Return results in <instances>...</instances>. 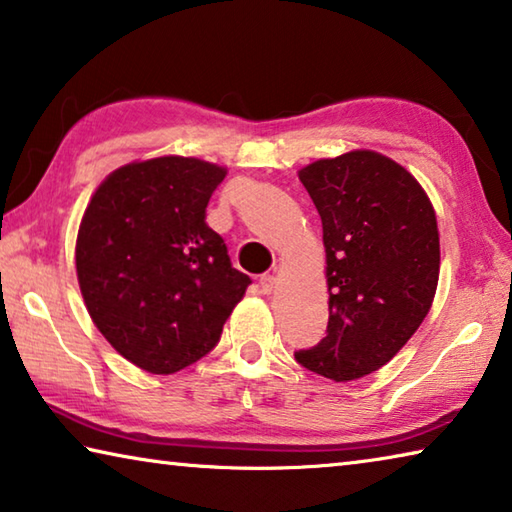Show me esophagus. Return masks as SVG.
<instances>
[{
  "mask_svg": "<svg viewBox=\"0 0 512 512\" xmlns=\"http://www.w3.org/2000/svg\"><path fill=\"white\" fill-rule=\"evenodd\" d=\"M275 275H262L259 277V289H262V293H271L275 289Z\"/></svg>",
  "mask_w": 512,
  "mask_h": 512,
  "instance_id": "obj_1",
  "label": "esophagus"
}]
</instances>
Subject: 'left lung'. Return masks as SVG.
I'll list each match as a JSON object with an SVG mask.
<instances>
[{"label": "left lung", "instance_id": "8db88e82", "mask_svg": "<svg viewBox=\"0 0 512 512\" xmlns=\"http://www.w3.org/2000/svg\"><path fill=\"white\" fill-rule=\"evenodd\" d=\"M323 221L327 336L296 352L307 370L350 381L391 361L429 314L440 273L436 212L402 164L350 151L300 169Z\"/></svg>", "mask_w": 512, "mask_h": 512}]
</instances>
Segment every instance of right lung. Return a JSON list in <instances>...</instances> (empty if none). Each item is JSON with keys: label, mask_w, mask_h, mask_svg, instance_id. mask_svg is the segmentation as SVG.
<instances>
[{"label": "right lung", "mask_w": 512, "mask_h": 512, "mask_svg": "<svg viewBox=\"0 0 512 512\" xmlns=\"http://www.w3.org/2000/svg\"><path fill=\"white\" fill-rule=\"evenodd\" d=\"M225 169L164 155L103 180L76 237L85 307L121 357L171 375L205 357L250 284L205 207Z\"/></svg>", "instance_id": "1"}]
</instances>
